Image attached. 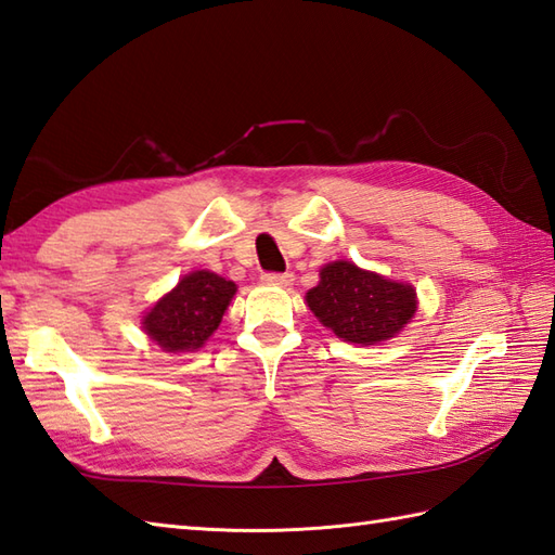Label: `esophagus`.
Returning <instances> with one entry per match:
<instances>
[{"label":"esophagus","mask_w":555,"mask_h":555,"mask_svg":"<svg viewBox=\"0 0 555 555\" xmlns=\"http://www.w3.org/2000/svg\"><path fill=\"white\" fill-rule=\"evenodd\" d=\"M266 285H278V287H289L294 282L292 273H263L261 278Z\"/></svg>","instance_id":"obj_1"}]
</instances>
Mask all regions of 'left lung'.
<instances>
[{"label":"left lung","instance_id":"left-lung-1","mask_svg":"<svg viewBox=\"0 0 555 555\" xmlns=\"http://www.w3.org/2000/svg\"><path fill=\"white\" fill-rule=\"evenodd\" d=\"M315 318L353 344H377L397 335L415 313V289L349 261L327 263L306 294Z\"/></svg>","mask_w":555,"mask_h":555}]
</instances>
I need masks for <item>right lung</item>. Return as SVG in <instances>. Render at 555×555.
I'll use <instances>...</instances> for the list:
<instances>
[{
  "instance_id": "add662e5",
  "label": "right lung",
  "mask_w": 555,
  "mask_h": 555,
  "mask_svg": "<svg viewBox=\"0 0 555 555\" xmlns=\"http://www.w3.org/2000/svg\"><path fill=\"white\" fill-rule=\"evenodd\" d=\"M235 282L208 270L184 275L173 292L144 315V330L166 351H192L214 335L223 320Z\"/></svg>"
}]
</instances>
